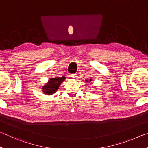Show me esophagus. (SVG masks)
Here are the masks:
<instances>
[{
	"label": "esophagus",
	"instance_id": "esophagus-1",
	"mask_svg": "<svg viewBox=\"0 0 148 148\" xmlns=\"http://www.w3.org/2000/svg\"><path fill=\"white\" fill-rule=\"evenodd\" d=\"M71 77H73V78H76V77H77V74H71Z\"/></svg>",
	"mask_w": 148,
	"mask_h": 148
}]
</instances>
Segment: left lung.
Instances as JSON below:
<instances>
[{
	"mask_svg": "<svg viewBox=\"0 0 148 148\" xmlns=\"http://www.w3.org/2000/svg\"><path fill=\"white\" fill-rule=\"evenodd\" d=\"M89 81H90V82H91V79H90V80H89Z\"/></svg>",
	"mask_w": 148,
	"mask_h": 148,
	"instance_id": "obj_1",
	"label": "left lung"
}]
</instances>
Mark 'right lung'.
<instances>
[{
  "mask_svg": "<svg viewBox=\"0 0 148 148\" xmlns=\"http://www.w3.org/2000/svg\"><path fill=\"white\" fill-rule=\"evenodd\" d=\"M65 79V77L62 76L61 77H56V78H51L48 82V83L46 84V86H44L42 89V91L44 93L47 95H52L56 92L57 89H59V87L62 82Z\"/></svg>",
  "mask_w": 148,
  "mask_h": 148,
  "instance_id": "right-lung-1",
  "label": "right lung"
}]
</instances>
